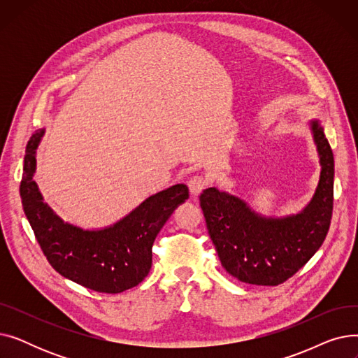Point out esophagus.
Masks as SVG:
<instances>
[{
    "mask_svg": "<svg viewBox=\"0 0 358 358\" xmlns=\"http://www.w3.org/2000/svg\"><path fill=\"white\" fill-rule=\"evenodd\" d=\"M208 184H209V181H208V178H206L204 176H200V174L193 176V177L189 180L190 193H192L193 196L200 194V193L206 189V185H208Z\"/></svg>",
    "mask_w": 358,
    "mask_h": 358,
    "instance_id": "34e87169",
    "label": "esophagus"
}]
</instances>
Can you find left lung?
<instances>
[{
    "instance_id": "1",
    "label": "left lung",
    "mask_w": 358,
    "mask_h": 358,
    "mask_svg": "<svg viewBox=\"0 0 358 358\" xmlns=\"http://www.w3.org/2000/svg\"><path fill=\"white\" fill-rule=\"evenodd\" d=\"M310 130L321 177L306 208L286 217H264L215 187L203 190L200 206L223 268L248 285L278 286L296 274L322 245L334 208V154L317 120Z\"/></svg>"
}]
</instances>
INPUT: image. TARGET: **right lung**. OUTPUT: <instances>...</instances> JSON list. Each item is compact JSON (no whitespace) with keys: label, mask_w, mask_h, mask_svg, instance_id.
Returning <instances> with one entry per match:
<instances>
[{"label":"right lung","mask_w":358,"mask_h":358,"mask_svg":"<svg viewBox=\"0 0 358 358\" xmlns=\"http://www.w3.org/2000/svg\"><path fill=\"white\" fill-rule=\"evenodd\" d=\"M45 135H31L24 155L20 196L23 210L49 264L65 278L100 293H122L138 286L152 266L154 241L189 189L176 184L142 201L135 210L99 231H85L64 222L49 206L33 180L36 149Z\"/></svg>","instance_id":"add662e5"}]
</instances>
